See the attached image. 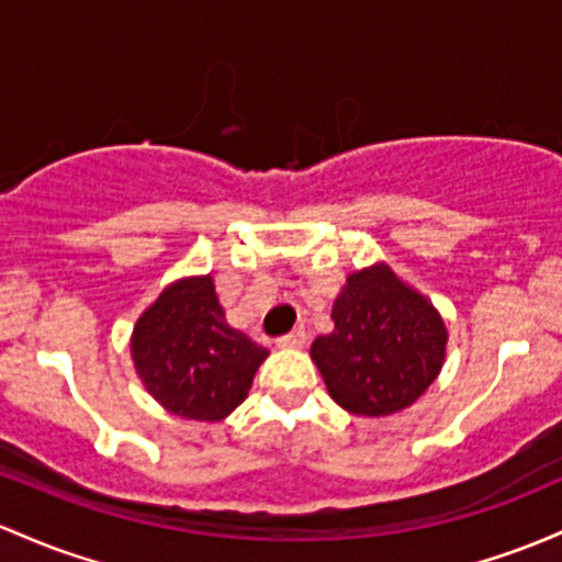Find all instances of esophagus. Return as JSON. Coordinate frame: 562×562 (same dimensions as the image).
<instances>
[{
  "mask_svg": "<svg viewBox=\"0 0 562 562\" xmlns=\"http://www.w3.org/2000/svg\"><path fill=\"white\" fill-rule=\"evenodd\" d=\"M304 338H306L304 328H295L291 333H285V336H282L277 344H280L282 349H299V347H304Z\"/></svg>",
  "mask_w": 562,
  "mask_h": 562,
  "instance_id": "1",
  "label": "esophagus"
}]
</instances>
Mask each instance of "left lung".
<instances>
[{
  "label": "left lung",
  "mask_w": 562,
  "mask_h": 562,
  "mask_svg": "<svg viewBox=\"0 0 562 562\" xmlns=\"http://www.w3.org/2000/svg\"><path fill=\"white\" fill-rule=\"evenodd\" d=\"M330 317L333 333L314 338L312 360L344 411L392 416L416 403L440 373L446 323L386 263L349 274Z\"/></svg>",
  "instance_id": "obj_1"
}]
</instances>
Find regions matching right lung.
I'll list each match as a JSON object with an SVG mask.
<instances>
[{"mask_svg":"<svg viewBox=\"0 0 562 562\" xmlns=\"http://www.w3.org/2000/svg\"><path fill=\"white\" fill-rule=\"evenodd\" d=\"M131 351L146 392L176 416L221 422L269 351L226 323L213 277H183L138 317Z\"/></svg>","mask_w":562,"mask_h":562,"instance_id":"obj_1","label":"right lung"}]
</instances>
